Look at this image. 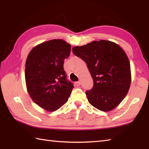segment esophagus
<instances>
[{
  "instance_id": "esophagus-1",
  "label": "esophagus",
  "mask_w": 149,
  "mask_h": 149,
  "mask_svg": "<svg viewBox=\"0 0 149 149\" xmlns=\"http://www.w3.org/2000/svg\"><path fill=\"white\" fill-rule=\"evenodd\" d=\"M75 85H76L77 86H80V85H81V82H80V81L75 82Z\"/></svg>"
}]
</instances>
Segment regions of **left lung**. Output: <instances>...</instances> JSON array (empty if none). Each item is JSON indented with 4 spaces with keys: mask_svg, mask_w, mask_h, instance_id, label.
Listing matches in <instances>:
<instances>
[{
    "mask_svg": "<svg viewBox=\"0 0 149 149\" xmlns=\"http://www.w3.org/2000/svg\"><path fill=\"white\" fill-rule=\"evenodd\" d=\"M72 52L86 62L93 80L86 92L88 102L102 111H110L127 95L131 83V65L125 52L110 41H93L74 47Z\"/></svg>",
    "mask_w": 149,
    "mask_h": 149,
    "instance_id": "1",
    "label": "left lung"
}]
</instances>
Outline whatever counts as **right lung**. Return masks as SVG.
<instances>
[{"label": "right lung", "mask_w": 149, "mask_h": 149, "mask_svg": "<svg viewBox=\"0 0 149 149\" xmlns=\"http://www.w3.org/2000/svg\"><path fill=\"white\" fill-rule=\"evenodd\" d=\"M70 50L65 40L54 39L33 47L28 54L25 69L28 93L47 111H55L64 105L74 88L66 79L63 68Z\"/></svg>", "instance_id": "right-lung-1"}]
</instances>
